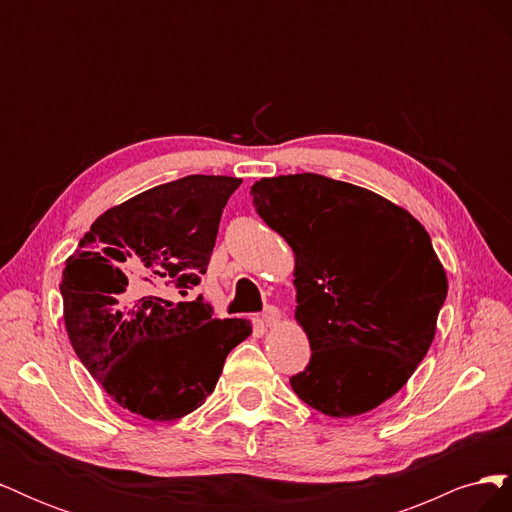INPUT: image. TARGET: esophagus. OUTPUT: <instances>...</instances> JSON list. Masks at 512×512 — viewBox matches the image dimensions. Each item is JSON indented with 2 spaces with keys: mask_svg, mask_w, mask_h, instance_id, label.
<instances>
[{
  "mask_svg": "<svg viewBox=\"0 0 512 512\" xmlns=\"http://www.w3.org/2000/svg\"><path fill=\"white\" fill-rule=\"evenodd\" d=\"M280 318H282L280 309L273 307V305H267V307H265V312H262V322H265L267 327H273V324L280 322Z\"/></svg>",
  "mask_w": 512,
  "mask_h": 512,
  "instance_id": "1",
  "label": "esophagus"
}]
</instances>
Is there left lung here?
Wrapping results in <instances>:
<instances>
[{
    "mask_svg": "<svg viewBox=\"0 0 512 512\" xmlns=\"http://www.w3.org/2000/svg\"><path fill=\"white\" fill-rule=\"evenodd\" d=\"M252 198L294 252V316L312 356L292 391L327 416L374 410L436 335L448 282L427 230L391 200L314 173L260 179Z\"/></svg>",
    "mask_w": 512,
    "mask_h": 512,
    "instance_id": "1",
    "label": "left lung"
}]
</instances>
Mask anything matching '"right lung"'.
Listing matches in <instances>:
<instances>
[{
    "label": "right lung",
    "mask_w": 512,
    "mask_h": 512,
    "mask_svg": "<svg viewBox=\"0 0 512 512\" xmlns=\"http://www.w3.org/2000/svg\"><path fill=\"white\" fill-rule=\"evenodd\" d=\"M237 177L188 175L102 213L61 275L70 344L115 404L175 421L205 404L228 352L252 333L209 303L173 301L200 284Z\"/></svg>",
    "instance_id": "1"
}]
</instances>
